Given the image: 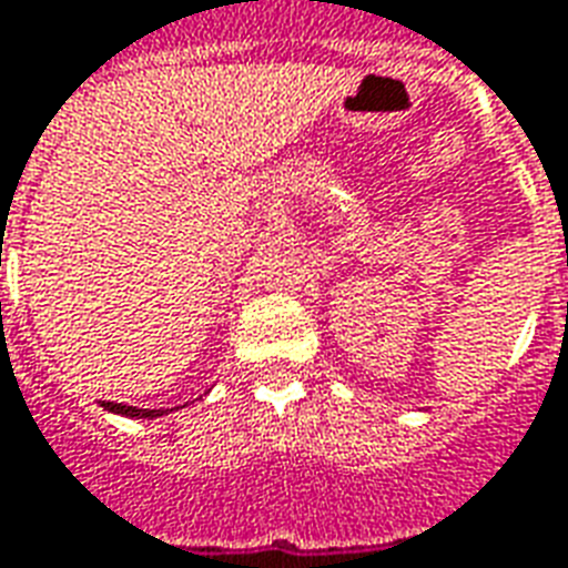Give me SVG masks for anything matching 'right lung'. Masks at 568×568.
<instances>
[{"label":"right lung","mask_w":568,"mask_h":568,"mask_svg":"<svg viewBox=\"0 0 568 568\" xmlns=\"http://www.w3.org/2000/svg\"><path fill=\"white\" fill-rule=\"evenodd\" d=\"M105 408H109V412H114V415H126V417H156V415H163L160 408H132V405H120V403H105Z\"/></svg>","instance_id":"obj_1"}]
</instances>
